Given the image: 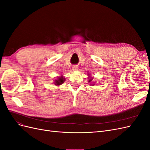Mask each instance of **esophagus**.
<instances>
[{"mask_svg":"<svg viewBox=\"0 0 150 150\" xmlns=\"http://www.w3.org/2000/svg\"><path fill=\"white\" fill-rule=\"evenodd\" d=\"M78 68L76 66H73L72 67V70L73 71H76V70H78Z\"/></svg>","mask_w":150,"mask_h":150,"instance_id":"esophagus-1","label":"esophagus"}]
</instances>
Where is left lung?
<instances>
[{"label":"left lung","instance_id":"8db88e82","mask_svg":"<svg viewBox=\"0 0 150 150\" xmlns=\"http://www.w3.org/2000/svg\"><path fill=\"white\" fill-rule=\"evenodd\" d=\"M92 79H89V83H90V82H91V81H92Z\"/></svg>","mask_w":150,"mask_h":150}]
</instances>
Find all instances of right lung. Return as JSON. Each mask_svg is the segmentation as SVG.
<instances>
[{"label": "right lung", "instance_id": "1", "mask_svg": "<svg viewBox=\"0 0 150 150\" xmlns=\"http://www.w3.org/2000/svg\"><path fill=\"white\" fill-rule=\"evenodd\" d=\"M65 81V79L63 78L62 77H60L59 78H58L57 80H56L55 81V84L56 85H60L61 84H62L63 83H64V81Z\"/></svg>", "mask_w": 150, "mask_h": 150}]
</instances>
